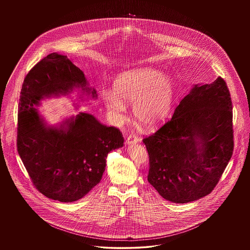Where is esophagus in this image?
<instances>
[{"mask_svg":"<svg viewBox=\"0 0 250 250\" xmlns=\"http://www.w3.org/2000/svg\"><path fill=\"white\" fill-rule=\"evenodd\" d=\"M138 142H139V139L135 134H131L126 139V144H133V143H137Z\"/></svg>","mask_w":250,"mask_h":250,"instance_id":"obj_1","label":"esophagus"}]
</instances>
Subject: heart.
Returning a JSON list of instances; mask_svg holds the SVG:
<instances>
[{"label":"heart","mask_w":250,"mask_h":250,"mask_svg":"<svg viewBox=\"0 0 250 250\" xmlns=\"http://www.w3.org/2000/svg\"><path fill=\"white\" fill-rule=\"evenodd\" d=\"M114 94H107V109L122 119L127 104L134 105L136 118L143 127L155 129L162 125L170 112L174 86L158 70L144 67L120 74L113 83Z\"/></svg>","instance_id":"obj_1"}]
</instances>
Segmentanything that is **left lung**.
I'll list each match as a JSON object with an SVG mask.
<instances>
[{
    "label": "left lung",
    "mask_w": 250,
    "mask_h": 250,
    "mask_svg": "<svg viewBox=\"0 0 250 250\" xmlns=\"http://www.w3.org/2000/svg\"><path fill=\"white\" fill-rule=\"evenodd\" d=\"M232 105L226 82L195 85L172 118L143 140L148 182L167 201L194 202L210 194L233 152Z\"/></svg>",
    "instance_id": "left-lung-1"
}]
</instances>
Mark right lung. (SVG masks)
I'll return each instance as SVG.
<instances>
[{
	"label": "right lung",
	"instance_id": "obj_1",
	"mask_svg": "<svg viewBox=\"0 0 250 250\" xmlns=\"http://www.w3.org/2000/svg\"><path fill=\"white\" fill-rule=\"evenodd\" d=\"M83 72L67 56L50 53L24 79L18 112L17 147L37 190L62 202L78 201L101 181L110 151L123 147L124 137L114 126L81 112L60 127L46 126L37 106L51 95H66L74 88L96 96L86 86ZM66 126H64V125Z\"/></svg>",
	"mask_w": 250,
	"mask_h": 250
}]
</instances>
